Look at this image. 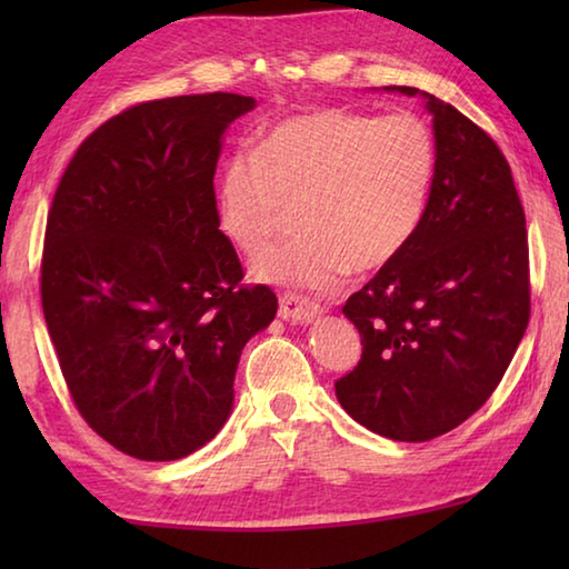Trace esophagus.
I'll return each mask as SVG.
<instances>
[{
    "instance_id": "34e87169",
    "label": "esophagus",
    "mask_w": 569,
    "mask_h": 569,
    "mask_svg": "<svg viewBox=\"0 0 569 569\" xmlns=\"http://www.w3.org/2000/svg\"><path fill=\"white\" fill-rule=\"evenodd\" d=\"M323 313V306L316 301H308V298L301 296H281V308H278V316L283 321H293V323H311L313 319H319Z\"/></svg>"
}]
</instances>
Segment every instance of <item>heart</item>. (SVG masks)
<instances>
[{
  "instance_id": "1",
  "label": "heart",
  "mask_w": 569,
  "mask_h": 569,
  "mask_svg": "<svg viewBox=\"0 0 569 569\" xmlns=\"http://www.w3.org/2000/svg\"><path fill=\"white\" fill-rule=\"evenodd\" d=\"M437 176L435 132L419 114L341 108L293 114L256 150L233 152L216 180L220 230L256 253L296 206V238L250 266L256 281L333 291L409 248Z\"/></svg>"
}]
</instances>
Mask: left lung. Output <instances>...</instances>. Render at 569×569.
Listing matches in <instances>:
<instances>
[{
  "label": "left lung",
  "instance_id": "left-lung-1",
  "mask_svg": "<svg viewBox=\"0 0 569 569\" xmlns=\"http://www.w3.org/2000/svg\"><path fill=\"white\" fill-rule=\"evenodd\" d=\"M435 122L437 176L409 248L343 306L359 366L336 381L351 419L393 441H429L502 381L529 321L525 210L489 134L417 88Z\"/></svg>",
  "mask_w": 569,
  "mask_h": 569
}]
</instances>
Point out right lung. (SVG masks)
Listing matches in <instances>:
<instances>
[{
  "label": "right lung",
  "instance_id": "right-lung-1",
  "mask_svg": "<svg viewBox=\"0 0 569 569\" xmlns=\"http://www.w3.org/2000/svg\"><path fill=\"white\" fill-rule=\"evenodd\" d=\"M233 92L152 100L77 148L42 253V311L84 421L134 459L172 461L233 411L243 346L276 319L268 286H243L218 223L213 176Z\"/></svg>",
  "mask_w": 569,
  "mask_h": 569
}]
</instances>
